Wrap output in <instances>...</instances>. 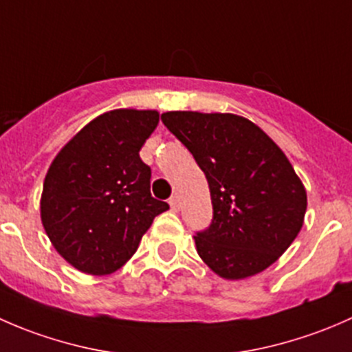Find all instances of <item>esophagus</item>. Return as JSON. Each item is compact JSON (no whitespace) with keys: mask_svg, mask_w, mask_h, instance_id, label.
I'll return each instance as SVG.
<instances>
[{"mask_svg":"<svg viewBox=\"0 0 352 352\" xmlns=\"http://www.w3.org/2000/svg\"><path fill=\"white\" fill-rule=\"evenodd\" d=\"M170 208H172V211H180V197L179 196H172L170 197Z\"/></svg>","mask_w":352,"mask_h":352,"instance_id":"esophagus-1","label":"esophagus"}]
</instances>
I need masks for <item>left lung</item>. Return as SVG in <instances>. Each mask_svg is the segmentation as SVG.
<instances>
[{
    "instance_id": "8db88e82",
    "label": "left lung",
    "mask_w": 352,
    "mask_h": 352,
    "mask_svg": "<svg viewBox=\"0 0 352 352\" xmlns=\"http://www.w3.org/2000/svg\"><path fill=\"white\" fill-rule=\"evenodd\" d=\"M162 120L209 184L212 221L194 236L199 257L223 279H245L274 264L307 211V190L281 148L235 113L173 110Z\"/></svg>"
}]
</instances>
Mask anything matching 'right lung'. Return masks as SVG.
<instances>
[{
    "mask_svg": "<svg viewBox=\"0 0 352 352\" xmlns=\"http://www.w3.org/2000/svg\"><path fill=\"white\" fill-rule=\"evenodd\" d=\"M160 120L156 110L117 109L88 122L47 170L41 219L66 262L112 274L138 250L168 204L151 197V168L140 150Z\"/></svg>",
    "mask_w": 352,
    "mask_h": 352,
    "instance_id": "obj_1",
    "label": "right lung"
}]
</instances>
